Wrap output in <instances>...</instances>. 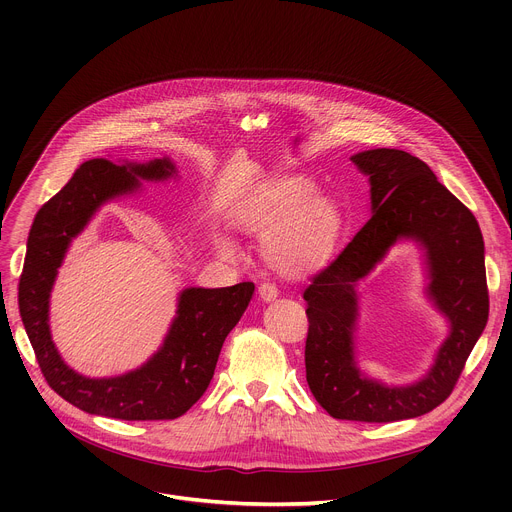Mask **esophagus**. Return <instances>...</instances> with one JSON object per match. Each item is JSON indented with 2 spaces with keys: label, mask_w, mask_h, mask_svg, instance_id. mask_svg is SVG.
<instances>
[{
  "label": "esophagus",
  "mask_w": 512,
  "mask_h": 512,
  "mask_svg": "<svg viewBox=\"0 0 512 512\" xmlns=\"http://www.w3.org/2000/svg\"><path fill=\"white\" fill-rule=\"evenodd\" d=\"M277 296H279V291H277L275 283L265 281V283L259 285V298H261L263 302H273Z\"/></svg>",
  "instance_id": "34e87169"
}]
</instances>
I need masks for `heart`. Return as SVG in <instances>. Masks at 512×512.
<instances>
[{
    "instance_id": "b5f03b06",
    "label": "heart",
    "mask_w": 512,
    "mask_h": 512,
    "mask_svg": "<svg viewBox=\"0 0 512 512\" xmlns=\"http://www.w3.org/2000/svg\"><path fill=\"white\" fill-rule=\"evenodd\" d=\"M241 227L265 243L271 263L285 275H306L334 253L344 218L338 202L318 192L316 182L294 176L267 188L241 212ZM235 255L231 241H221Z\"/></svg>"
}]
</instances>
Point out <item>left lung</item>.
<instances>
[{"instance_id":"8db88e82","label":"left lung","mask_w":512,"mask_h":512,"mask_svg":"<svg viewBox=\"0 0 512 512\" xmlns=\"http://www.w3.org/2000/svg\"><path fill=\"white\" fill-rule=\"evenodd\" d=\"M369 178L371 221L304 291L308 304L306 379L336 419L387 423L444 403L488 322L484 241L474 214L419 158L389 148L350 156ZM401 240L424 251L426 295L449 322L430 371L409 386H387L359 371L357 281Z\"/></svg>"}]
</instances>
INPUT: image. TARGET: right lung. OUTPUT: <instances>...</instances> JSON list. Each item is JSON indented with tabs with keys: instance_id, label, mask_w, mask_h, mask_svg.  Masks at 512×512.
<instances>
[{
	"instance_id": "add662e5",
	"label": "right lung",
	"mask_w": 512,
	"mask_h": 512,
	"mask_svg": "<svg viewBox=\"0 0 512 512\" xmlns=\"http://www.w3.org/2000/svg\"><path fill=\"white\" fill-rule=\"evenodd\" d=\"M176 176L168 156L150 162L89 160L34 218L18 287L20 316L48 385L87 413L125 421L184 415L210 385L223 342L253 298L251 281L182 289L162 346L141 367L117 377L91 379L62 360L50 334V291L70 243L103 204L137 192L141 182Z\"/></svg>"
}]
</instances>
